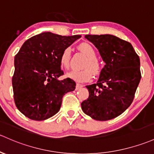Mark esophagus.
<instances>
[{"label": "esophagus", "instance_id": "34e87169", "mask_svg": "<svg viewBox=\"0 0 154 154\" xmlns=\"http://www.w3.org/2000/svg\"><path fill=\"white\" fill-rule=\"evenodd\" d=\"M82 87H83V85H82V84H76V86H75V90H79V89L82 88Z\"/></svg>", "mask_w": 154, "mask_h": 154}]
</instances>
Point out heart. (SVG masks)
<instances>
[{
    "label": "heart",
    "mask_w": 154,
    "mask_h": 154,
    "mask_svg": "<svg viewBox=\"0 0 154 154\" xmlns=\"http://www.w3.org/2000/svg\"><path fill=\"white\" fill-rule=\"evenodd\" d=\"M79 49L88 59L84 63L83 68L84 70L70 72L67 75L71 79H74L78 82H89L92 79V73L97 75L100 72V65L97 61V53L92 45L87 42H83L79 45ZM71 59V49L70 48H65L62 51L59 58L61 65L65 69L70 67Z\"/></svg>",
    "instance_id": "obj_1"
}]
</instances>
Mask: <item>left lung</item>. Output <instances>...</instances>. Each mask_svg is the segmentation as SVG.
Instances as JSON below:
<instances>
[{"label":"left lung","mask_w":154,"mask_h":154,"mask_svg":"<svg viewBox=\"0 0 154 154\" xmlns=\"http://www.w3.org/2000/svg\"><path fill=\"white\" fill-rule=\"evenodd\" d=\"M106 64L96 84L86 86L89 97L82 103L86 115L100 121L112 120L133 102L141 79L140 57L130 42L111 34L87 35Z\"/></svg>","instance_id":"left-lung-1"}]
</instances>
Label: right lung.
<instances>
[{"label":"right lung","mask_w":154,"mask_h":154,"mask_svg":"<svg viewBox=\"0 0 154 154\" xmlns=\"http://www.w3.org/2000/svg\"><path fill=\"white\" fill-rule=\"evenodd\" d=\"M82 36L44 32L27 39L14 57L12 77L14 100L18 110L34 120H44L60 109L62 97L75 89L64 75L59 58L62 51Z\"/></svg>","instance_id":"add662e5"}]
</instances>
